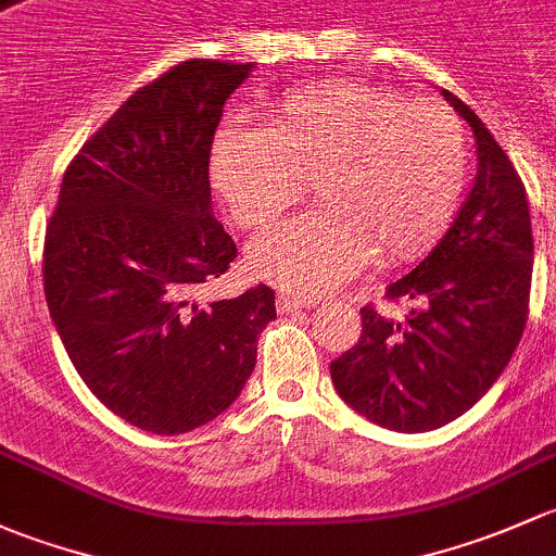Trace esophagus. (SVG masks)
Masks as SVG:
<instances>
[{"label":"esophagus","instance_id":"obj_1","mask_svg":"<svg viewBox=\"0 0 556 556\" xmlns=\"http://www.w3.org/2000/svg\"><path fill=\"white\" fill-rule=\"evenodd\" d=\"M276 305H278V313H286V316H289V313H296V311H305V307H313V302L300 300V296H294V294H278Z\"/></svg>","mask_w":556,"mask_h":556}]
</instances>
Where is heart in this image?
I'll use <instances>...</instances> for the list:
<instances>
[{"mask_svg":"<svg viewBox=\"0 0 556 556\" xmlns=\"http://www.w3.org/2000/svg\"><path fill=\"white\" fill-rule=\"evenodd\" d=\"M214 185L243 227H265L316 181L324 208L256 238L249 265L316 296L375 260L399 265L437 243L468 185L466 128L447 106L358 83H320L236 123L211 152Z\"/></svg>","mask_w":556,"mask_h":556,"instance_id":"b5f03b06","label":"heart"}]
</instances>
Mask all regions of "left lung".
Here are the masks:
<instances>
[{"mask_svg":"<svg viewBox=\"0 0 556 556\" xmlns=\"http://www.w3.org/2000/svg\"><path fill=\"white\" fill-rule=\"evenodd\" d=\"M471 125L477 176L444 238L386 289L406 316L362 307V340L331 362L342 402L402 433L447 426L501 377L528 324L533 227L525 185L482 119L450 90Z\"/></svg>","mask_w":556,"mask_h":556,"instance_id":"1","label":"left lung"}]
</instances>
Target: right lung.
I'll list each match as a JSON object with an SVG mask.
<instances>
[{"mask_svg": "<svg viewBox=\"0 0 556 556\" xmlns=\"http://www.w3.org/2000/svg\"><path fill=\"white\" fill-rule=\"evenodd\" d=\"M251 72L192 59L136 90L72 160L45 236V300L74 369L106 409L160 437L236 402L276 318L265 283L198 296L238 256L211 208L208 157Z\"/></svg>", "mask_w": 556, "mask_h": 556, "instance_id": "add662e5", "label": "right lung"}]
</instances>
